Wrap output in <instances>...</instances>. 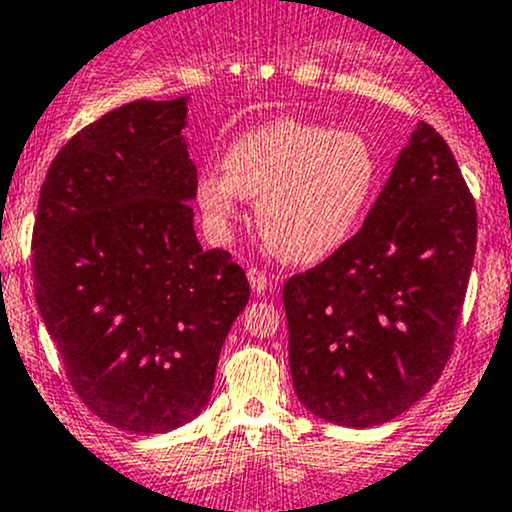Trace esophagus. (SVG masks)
Here are the masks:
<instances>
[{"label":"esophagus","instance_id":"1","mask_svg":"<svg viewBox=\"0 0 512 512\" xmlns=\"http://www.w3.org/2000/svg\"><path fill=\"white\" fill-rule=\"evenodd\" d=\"M247 279H250V287L255 289L257 294H262L267 287H270V279H267V274L262 270H257V267H250V270H247Z\"/></svg>","mask_w":512,"mask_h":512}]
</instances>
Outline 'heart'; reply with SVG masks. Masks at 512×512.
Listing matches in <instances>:
<instances>
[{"mask_svg": "<svg viewBox=\"0 0 512 512\" xmlns=\"http://www.w3.org/2000/svg\"><path fill=\"white\" fill-rule=\"evenodd\" d=\"M223 171L198 176V206L213 230L225 233L240 198H257V228L279 260L309 265L341 250L358 228L378 161L351 129L282 120L240 134Z\"/></svg>", "mask_w": 512, "mask_h": 512, "instance_id": "1", "label": "heart"}]
</instances>
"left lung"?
I'll use <instances>...</instances> for the list:
<instances>
[{"mask_svg": "<svg viewBox=\"0 0 512 512\" xmlns=\"http://www.w3.org/2000/svg\"><path fill=\"white\" fill-rule=\"evenodd\" d=\"M476 203L449 144L419 122L363 228L284 284L299 402L343 427H375L437 383L476 252Z\"/></svg>", "mask_w": 512, "mask_h": 512, "instance_id": "1", "label": "left lung"}]
</instances>
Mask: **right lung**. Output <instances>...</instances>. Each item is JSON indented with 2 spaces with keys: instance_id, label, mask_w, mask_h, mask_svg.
I'll list each match as a JSON object with an SVG mask.
<instances>
[{
  "instance_id": "add662e5",
  "label": "right lung",
  "mask_w": 512,
  "mask_h": 512,
  "mask_svg": "<svg viewBox=\"0 0 512 512\" xmlns=\"http://www.w3.org/2000/svg\"><path fill=\"white\" fill-rule=\"evenodd\" d=\"M188 98L134 100L51 161L34 223V289L73 390L132 434L184 427L211 400L220 348L250 299L193 230Z\"/></svg>"
}]
</instances>
